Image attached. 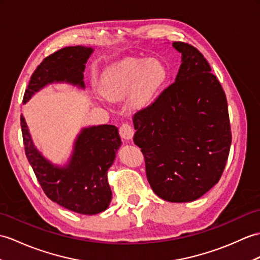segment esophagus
Here are the masks:
<instances>
[{"instance_id":"1","label":"esophagus","mask_w":260,"mask_h":260,"mask_svg":"<svg viewBox=\"0 0 260 260\" xmlns=\"http://www.w3.org/2000/svg\"><path fill=\"white\" fill-rule=\"evenodd\" d=\"M119 134L124 138V140L129 141L132 140L133 136H134V129H133V127L129 124L125 123L119 127Z\"/></svg>"}]
</instances>
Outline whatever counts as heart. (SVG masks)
<instances>
[{
    "label": "heart",
    "instance_id": "obj_1",
    "mask_svg": "<svg viewBox=\"0 0 260 260\" xmlns=\"http://www.w3.org/2000/svg\"><path fill=\"white\" fill-rule=\"evenodd\" d=\"M165 66L156 58L128 59L113 68L104 78L102 92L107 100L126 102L134 110L152 104L166 81Z\"/></svg>",
    "mask_w": 260,
    "mask_h": 260
}]
</instances>
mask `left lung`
Returning <instances> with one entry per match:
<instances>
[{
	"instance_id": "8db88e82",
	"label": "left lung",
	"mask_w": 260,
	"mask_h": 260,
	"mask_svg": "<svg viewBox=\"0 0 260 260\" xmlns=\"http://www.w3.org/2000/svg\"><path fill=\"white\" fill-rule=\"evenodd\" d=\"M175 82L152 105L137 112L134 143L142 148L146 175L158 197L194 202L218 183L232 132L226 95L197 48L182 42Z\"/></svg>"
}]
</instances>
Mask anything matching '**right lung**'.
I'll return each instance as SVG.
<instances>
[{
	"label": "right lung",
	"instance_id": "obj_1",
	"mask_svg": "<svg viewBox=\"0 0 260 260\" xmlns=\"http://www.w3.org/2000/svg\"><path fill=\"white\" fill-rule=\"evenodd\" d=\"M94 52L90 46H69L44 58L33 73L23 103L50 84L65 83L85 89L84 71ZM25 154L46 196L62 207L83 215L104 212L112 201L107 172L122 141L114 125L84 127L78 133L65 165L53 164L36 148L26 120L21 115Z\"/></svg>",
	"mask_w": 260,
	"mask_h": 260
}]
</instances>
